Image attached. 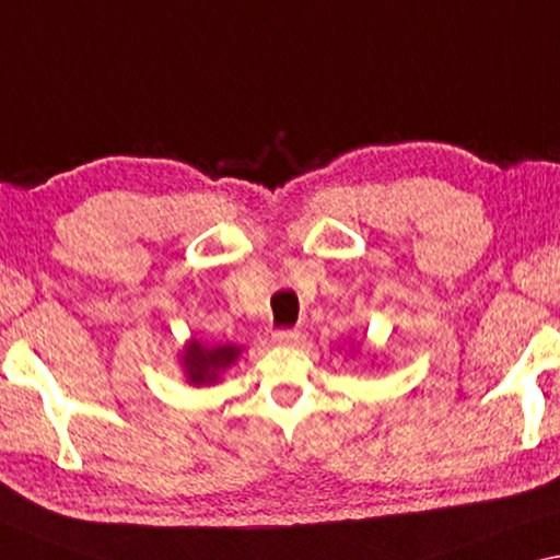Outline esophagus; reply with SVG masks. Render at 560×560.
<instances>
[{"mask_svg":"<svg viewBox=\"0 0 560 560\" xmlns=\"http://www.w3.org/2000/svg\"><path fill=\"white\" fill-rule=\"evenodd\" d=\"M272 340L278 342V346H298L300 340H303V330L298 328H280L272 332Z\"/></svg>","mask_w":560,"mask_h":560,"instance_id":"34e87169","label":"esophagus"}]
</instances>
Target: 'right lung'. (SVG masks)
<instances>
[{
	"label": "right lung",
	"mask_w": 560,
	"mask_h": 560,
	"mask_svg": "<svg viewBox=\"0 0 560 560\" xmlns=\"http://www.w3.org/2000/svg\"><path fill=\"white\" fill-rule=\"evenodd\" d=\"M237 355H240V348L222 346V348H210L208 350V348H202L200 342H192V346L185 350L187 377H190L195 385L214 383L222 370L235 363Z\"/></svg>",
	"instance_id": "obj_1"
}]
</instances>
